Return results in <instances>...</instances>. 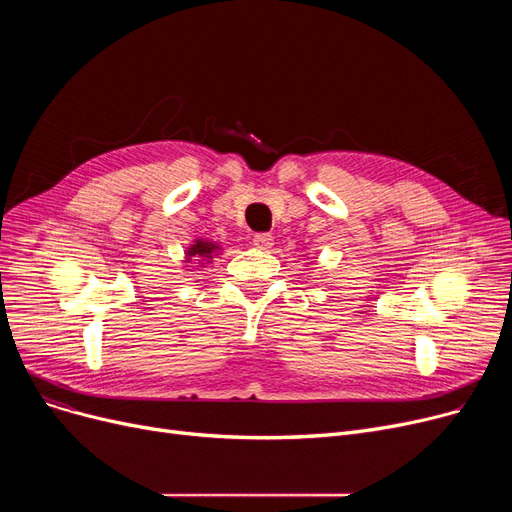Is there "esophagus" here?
Segmentation results:
<instances>
[{
    "mask_svg": "<svg viewBox=\"0 0 512 512\" xmlns=\"http://www.w3.org/2000/svg\"><path fill=\"white\" fill-rule=\"evenodd\" d=\"M253 242H255V247L257 249H272V245H274V236L272 234H267V232H261V234H255L253 236Z\"/></svg>",
    "mask_w": 512,
    "mask_h": 512,
    "instance_id": "1",
    "label": "esophagus"
}]
</instances>
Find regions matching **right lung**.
Segmentation results:
<instances>
[{
    "instance_id": "right-lung-1",
    "label": "right lung",
    "mask_w": 512,
    "mask_h": 512,
    "mask_svg": "<svg viewBox=\"0 0 512 512\" xmlns=\"http://www.w3.org/2000/svg\"><path fill=\"white\" fill-rule=\"evenodd\" d=\"M215 251H218V245H213V242L209 240H195V245L186 251V261H211V257L215 255Z\"/></svg>"
}]
</instances>
